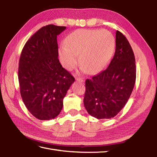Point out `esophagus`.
Here are the masks:
<instances>
[{
    "label": "esophagus",
    "instance_id": "34e87169",
    "mask_svg": "<svg viewBox=\"0 0 157 157\" xmlns=\"http://www.w3.org/2000/svg\"><path fill=\"white\" fill-rule=\"evenodd\" d=\"M77 81H79V82H84V80H85V79H84V78H80V77H78V78H77Z\"/></svg>",
    "mask_w": 157,
    "mask_h": 157
}]
</instances>
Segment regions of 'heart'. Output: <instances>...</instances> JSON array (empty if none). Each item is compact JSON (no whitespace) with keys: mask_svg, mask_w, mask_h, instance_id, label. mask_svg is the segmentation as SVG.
Listing matches in <instances>:
<instances>
[{"mask_svg":"<svg viewBox=\"0 0 157 157\" xmlns=\"http://www.w3.org/2000/svg\"><path fill=\"white\" fill-rule=\"evenodd\" d=\"M59 50L61 63L72 70L78 63L90 75L101 71L108 64L115 48V39L107 30L78 29L67 37Z\"/></svg>","mask_w":157,"mask_h":157,"instance_id":"1","label":"heart"}]
</instances>
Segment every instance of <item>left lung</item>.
Instances as JSON below:
<instances>
[{"mask_svg":"<svg viewBox=\"0 0 157 157\" xmlns=\"http://www.w3.org/2000/svg\"><path fill=\"white\" fill-rule=\"evenodd\" d=\"M115 52L106 69L86 80L84 105L98 119L115 117L125 106L136 78L134 52L126 36L116 31Z\"/></svg>","mask_w":157,"mask_h":157,"instance_id":"obj_1","label":"left lung"}]
</instances>
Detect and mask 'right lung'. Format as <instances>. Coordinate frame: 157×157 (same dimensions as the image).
Returning a JSON list of instances; mask_svg holds the SVG:
<instances>
[{
	"mask_svg": "<svg viewBox=\"0 0 157 157\" xmlns=\"http://www.w3.org/2000/svg\"><path fill=\"white\" fill-rule=\"evenodd\" d=\"M66 27L48 25L27 41L19 61L18 80L25 107L35 118L53 119L63 108V100L75 78L58 59L57 36Z\"/></svg>",
	"mask_w": 157,
	"mask_h": 157,
	"instance_id": "obj_1",
	"label": "right lung"
}]
</instances>
